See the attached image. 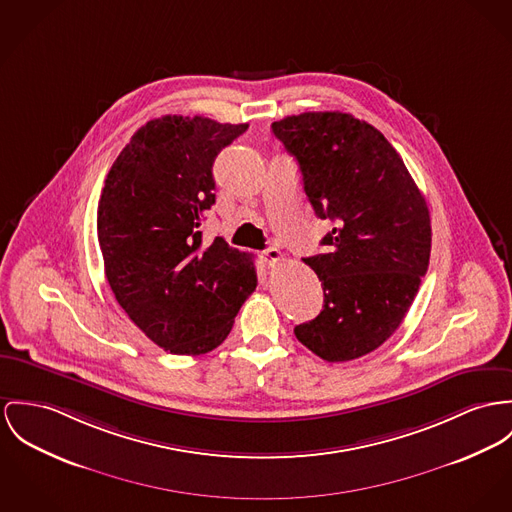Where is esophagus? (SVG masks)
<instances>
[{
	"instance_id": "obj_1",
	"label": "esophagus",
	"mask_w": 512,
	"mask_h": 512,
	"mask_svg": "<svg viewBox=\"0 0 512 512\" xmlns=\"http://www.w3.org/2000/svg\"><path fill=\"white\" fill-rule=\"evenodd\" d=\"M261 259H263V263H265V265L273 267V265H276L278 261H282V253H280V249H276V247H269V249H265V251H263Z\"/></svg>"
}]
</instances>
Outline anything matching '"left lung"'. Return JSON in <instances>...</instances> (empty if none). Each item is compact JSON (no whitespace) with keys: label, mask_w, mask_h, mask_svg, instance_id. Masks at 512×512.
Returning <instances> with one entry per match:
<instances>
[{"label":"left lung","mask_w":512,"mask_h":512,"mask_svg":"<svg viewBox=\"0 0 512 512\" xmlns=\"http://www.w3.org/2000/svg\"><path fill=\"white\" fill-rule=\"evenodd\" d=\"M302 171L315 216L335 228L325 253L306 257L323 288V310L294 327L327 362L372 353L409 312L429 269L427 200L394 146L353 115L302 113L273 122Z\"/></svg>","instance_id":"obj_1"}]
</instances>
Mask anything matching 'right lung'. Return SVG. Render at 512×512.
I'll list each match as a JSON object with an SVG mask.
<instances>
[{
  "mask_svg": "<svg viewBox=\"0 0 512 512\" xmlns=\"http://www.w3.org/2000/svg\"><path fill=\"white\" fill-rule=\"evenodd\" d=\"M249 124L167 117L144 124L113 163L97 210L105 275L120 308L171 354L210 353L257 286L251 255L202 245L216 202L212 165Z\"/></svg>",
  "mask_w": 512,
  "mask_h": 512,
  "instance_id": "obj_1",
  "label": "right lung"
}]
</instances>
